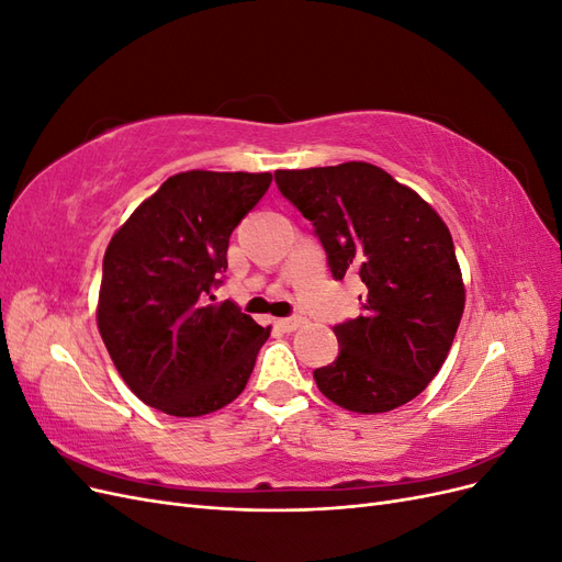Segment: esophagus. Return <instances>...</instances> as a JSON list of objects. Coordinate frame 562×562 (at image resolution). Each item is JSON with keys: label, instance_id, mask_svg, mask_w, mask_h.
Returning <instances> with one entry per match:
<instances>
[{"label": "esophagus", "instance_id": "1", "mask_svg": "<svg viewBox=\"0 0 562 562\" xmlns=\"http://www.w3.org/2000/svg\"><path fill=\"white\" fill-rule=\"evenodd\" d=\"M304 323V318L302 316H288V318H279L277 321V326L281 328V330H285V333H293V330H297L300 326Z\"/></svg>", "mask_w": 562, "mask_h": 562}]
</instances>
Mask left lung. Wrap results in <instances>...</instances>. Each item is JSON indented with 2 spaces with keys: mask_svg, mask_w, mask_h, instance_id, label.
<instances>
[{
  "mask_svg": "<svg viewBox=\"0 0 562 562\" xmlns=\"http://www.w3.org/2000/svg\"><path fill=\"white\" fill-rule=\"evenodd\" d=\"M274 180L314 225L333 277L356 274L366 285L363 314L333 328L337 359L314 370L321 394L363 415L413 401L443 366L464 312L446 223L366 161L277 171Z\"/></svg>",
  "mask_w": 562,
  "mask_h": 562,
  "instance_id": "left-lung-1",
  "label": "left lung"
}]
</instances>
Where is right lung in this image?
<instances>
[{"mask_svg": "<svg viewBox=\"0 0 562 562\" xmlns=\"http://www.w3.org/2000/svg\"><path fill=\"white\" fill-rule=\"evenodd\" d=\"M271 173L187 171L168 178L105 250L98 330L128 389L173 417L220 411L246 389L269 328L223 285L234 227Z\"/></svg>", "mask_w": 562, "mask_h": 562, "instance_id": "1", "label": "right lung"}]
</instances>
